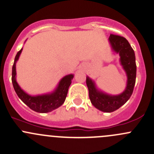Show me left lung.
I'll return each mask as SVG.
<instances>
[{"instance_id": "obj_1", "label": "left lung", "mask_w": 154, "mask_h": 154, "mask_svg": "<svg viewBox=\"0 0 154 154\" xmlns=\"http://www.w3.org/2000/svg\"><path fill=\"white\" fill-rule=\"evenodd\" d=\"M109 41L113 49L120 56V62L127 74L128 81L125 90L121 94L111 96L98 91L94 81L86 77L91 102L95 108L104 112L116 111L129 100L134 91L137 75L135 54L128 41L123 37L113 34L110 35Z\"/></svg>"}]
</instances>
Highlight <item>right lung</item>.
I'll return each instance as SVG.
<instances>
[{
	"label": "right lung",
	"instance_id": "obj_1",
	"mask_svg": "<svg viewBox=\"0 0 154 154\" xmlns=\"http://www.w3.org/2000/svg\"><path fill=\"white\" fill-rule=\"evenodd\" d=\"M22 51V48L17 53L14 62L12 66V82L14 89L18 97L26 105L29 107L32 110L38 113H48L53 110L56 109L58 107L62 106L65 102L66 96H67L68 91L72 83V80L74 77L73 74L65 76L59 82L57 88L53 93L50 94L40 95V96L32 97L27 94L26 93L23 91L19 86L17 82H16V62L18 60L19 56Z\"/></svg>",
	"mask_w": 154,
	"mask_h": 154
}]
</instances>
